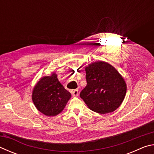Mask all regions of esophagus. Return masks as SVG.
Here are the masks:
<instances>
[{"mask_svg":"<svg viewBox=\"0 0 154 154\" xmlns=\"http://www.w3.org/2000/svg\"><path fill=\"white\" fill-rule=\"evenodd\" d=\"M71 92H72V94L73 96H77L78 95H79V90H78L77 89L72 90Z\"/></svg>","mask_w":154,"mask_h":154,"instance_id":"34e87169","label":"esophagus"}]
</instances>
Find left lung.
<instances>
[{
    "instance_id": "obj_1",
    "label": "left lung",
    "mask_w": 154,
    "mask_h": 154,
    "mask_svg": "<svg viewBox=\"0 0 154 154\" xmlns=\"http://www.w3.org/2000/svg\"><path fill=\"white\" fill-rule=\"evenodd\" d=\"M87 85L80 97L91 110L105 114L113 112L123 102L126 84L120 74L111 64L96 62L85 68Z\"/></svg>"
}]
</instances>
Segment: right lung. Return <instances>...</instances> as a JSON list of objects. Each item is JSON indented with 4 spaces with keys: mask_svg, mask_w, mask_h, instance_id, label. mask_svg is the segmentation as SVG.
<instances>
[{
    "mask_svg": "<svg viewBox=\"0 0 154 154\" xmlns=\"http://www.w3.org/2000/svg\"><path fill=\"white\" fill-rule=\"evenodd\" d=\"M71 94L53 73L44 77L33 90L32 101L36 109L48 116H55L63 110Z\"/></svg>",
    "mask_w": 154,
    "mask_h": 154,
    "instance_id": "1",
    "label": "right lung"
}]
</instances>
